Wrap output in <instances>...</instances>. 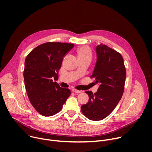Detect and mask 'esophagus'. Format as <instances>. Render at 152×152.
<instances>
[{
  "label": "esophagus",
  "instance_id": "esophagus-1",
  "mask_svg": "<svg viewBox=\"0 0 152 152\" xmlns=\"http://www.w3.org/2000/svg\"><path fill=\"white\" fill-rule=\"evenodd\" d=\"M72 92H75V93H76V94H79V93H81V92H82V91H78V90L75 89H72Z\"/></svg>",
  "mask_w": 152,
  "mask_h": 152
}]
</instances>
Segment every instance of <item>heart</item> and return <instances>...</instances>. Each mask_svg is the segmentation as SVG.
Listing matches in <instances>:
<instances>
[{"mask_svg":"<svg viewBox=\"0 0 152 152\" xmlns=\"http://www.w3.org/2000/svg\"><path fill=\"white\" fill-rule=\"evenodd\" d=\"M79 58H91L92 57V52L88 46H82L77 50Z\"/></svg>","mask_w":152,"mask_h":152,"instance_id":"1","label":"heart"}]
</instances>
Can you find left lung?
Masks as SVG:
<instances>
[{"label":"left lung","instance_id":"obj_1","mask_svg":"<svg viewBox=\"0 0 152 152\" xmlns=\"http://www.w3.org/2000/svg\"><path fill=\"white\" fill-rule=\"evenodd\" d=\"M97 61L91 78L99 84L97 92L87 91L89 99L81 106L84 115L92 121L107 117L121 100L124 89L126 71L122 55L101 44L96 47Z\"/></svg>","mask_w":152,"mask_h":152}]
</instances>
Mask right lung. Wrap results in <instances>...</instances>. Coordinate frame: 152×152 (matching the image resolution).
I'll use <instances>...</instances> for the list:
<instances>
[{"instance_id": "1", "label": "right lung", "mask_w": 152, "mask_h": 152, "mask_svg": "<svg viewBox=\"0 0 152 152\" xmlns=\"http://www.w3.org/2000/svg\"><path fill=\"white\" fill-rule=\"evenodd\" d=\"M74 44L46 42L39 45L28 55L23 72L25 86L31 105L44 116L55 115L69 97V89L57 82L63 57Z\"/></svg>"}]
</instances>
